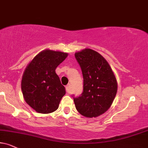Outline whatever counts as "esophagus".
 <instances>
[{
  "instance_id": "esophagus-1",
  "label": "esophagus",
  "mask_w": 148,
  "mask_h": 148,
  "mask_svg": "<svg viewBox=\"0 0 148 148\" xmlns=\"http://www.w3.org/2000/svg\"><path fill=\"white\" fill-rule=\"evenodd\" d=\"M70 88H71L70 84H68L67 86H66V92L70 93Z\"/></svg>"
}]
</instances>
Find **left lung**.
Masks as SVG:
<instances>
[{"label":"left lung","instance_id":"left-lung-1","mask_svg":"<svg viewBox=\"0 0 148 148\" xmlns=\"http://www.w3.org/2000/svg\"><path fill=\"white\" fill-rule=\"evenodd\" d=\"M75 57L84 79L82 93L73 97L75 108L82 115L96 117L107 111L115 97V76L106 60L92 49L75 53Z\"/></svg>","mask_w":148,"mask_h":148}]
</instances>
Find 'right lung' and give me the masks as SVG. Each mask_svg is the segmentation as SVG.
I'll return each instance as SVG.
<instances>
[{
    "mask_svg": "<svg viewBox=\"0 0 148 148\" xmlns=\"http://www.w3.org/2000/svg\"><path fill=\"white\" fill-rule=\"evenodd\" d=\"M66 53L45 50L38 54L24 72L21 89L27 104L39 113L56 111L66 93L56 69L66 59Z\"/></svg>",
    "mask_w": 148,
    "mask_h": 148,
    "instance_id": "1",
    "label": "right lung"
}]
</instances>
